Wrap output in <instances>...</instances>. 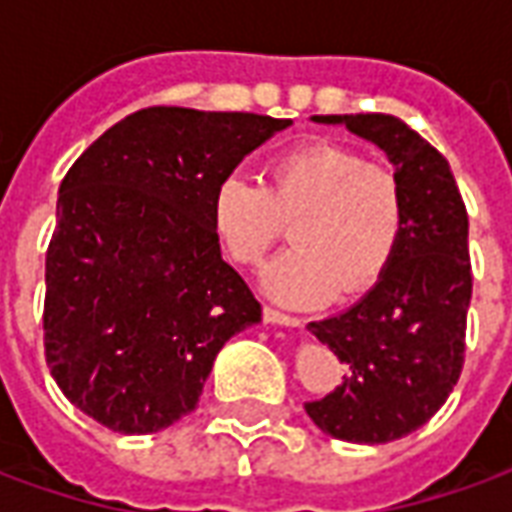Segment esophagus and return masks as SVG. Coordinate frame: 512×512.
<instances>
[{"instance_id":"obj_1","label":"esophagus","mask_w":512,"mask_h":512,"mask_svg":"<svg viewBox=\"0 0 512 512\" xmlns=\"http://www.w3.org/2000/svg\"><path fill=\"white\" fill-rule=\"evenodd\" d=\"M263 318H266L268 323H279V326H304V318H299V315H288V312L282 310H274V307H263Z\"/></svg>"}]
</instances>
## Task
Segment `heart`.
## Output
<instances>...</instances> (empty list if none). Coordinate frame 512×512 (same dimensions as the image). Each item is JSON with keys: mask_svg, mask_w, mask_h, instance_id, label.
I'll list each match as a JSON object with an SVG mask.
<instances>
[{"mask_svg": "<svg viewBox=\"0 0 512 512\" xmlns=\"http://www.w3.org/2000/svg\"><path fill=\"white\" fill-rule=\"evenodd\" d=\"M213 227L241 266L263 263L293 224L296 249L268 266L263 285L279 301L312 307L359 296L392 266L408 222L403 180L356 147L312 139L268 161V186L219 180Z\"/></svg>", "mask_w": 512, "mask_h": 512, "instance_id": "b5f03b06", "label": "heart"}]
</instances>
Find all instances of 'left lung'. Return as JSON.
<instances>
[{
    "label": "left lung",
    "instance_id": "1",
    "mask_svg": "<svg viewBox=\"0 0 512 512\" xmlns=\"http://www.w3.org/2000/svg\"><path fill=\"white\" fill-rule=\"evenodd\" d=\"M384 150L403 180L408 222L392 266L351 310L312 321L345 376L304 403L334 439L386 444L425 425L450 397L466 359L472 301L469 216L447 158L392 115H318Z\"/></svg>",
    "mask_w": 512,
    "mask_h": 512
}]
</instances>
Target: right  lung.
I'll return each mask as SVG.
<instances>
[{
	"instance_id": "add662e5",
	"label": "right lung",
	"mask_w": 512,
	"mask_h": 512,
	"mask_svg": "<svg viewBox=\"0 0 512 512\" xmlns=\"http://www.w3.org/2000/svg\"><path fill=\"white\" fill-rule=\"evenodd\" d=\"M290 120L147 106L62 178L46 249V365L73 406L117 433L197 408L222 345L260 304L227 266L213 191Z\"/></svg>"
}]
</instances>
